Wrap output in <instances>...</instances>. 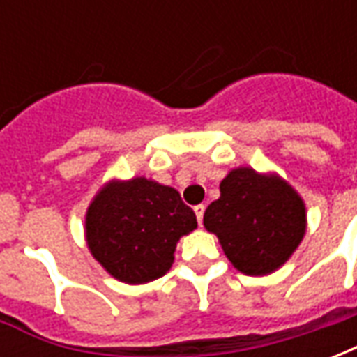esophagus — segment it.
<instances>
[{"label": "esophagus", "mask_w": 357, "mask_h": 357, "mask_svg": "<svg viewBox=\"0 0 357 357\" xmlns=\"http://www.w3.org/2000/svg\"><path fill=\"white\" fill-rule=\"evenodd\" d=\"M193 210H195V216H197V222H199V224H202V216H204V204H197Z\"/></svg>", "instance_id": "34e87169"}]
</instances>
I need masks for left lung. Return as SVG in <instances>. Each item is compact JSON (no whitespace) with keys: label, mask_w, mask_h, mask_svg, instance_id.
Segmentation results:
<instances>
[{"label":"left lung","mask_w":357,"mask_h":357,"mask_svg":"<svg viewBox=\"0 0 357 357\" xmlns=\"http://www.w3.org/2000/svg\"><path fill=\"white\" fill-rule=\"evenodd\" d=\"M202 222L233 268L264 277L294 255L306 235L307 212L287 179L239 166L222 179L220 199L206 208Z\"/></svg>","instance_id":"obj_1"}]
</instances>
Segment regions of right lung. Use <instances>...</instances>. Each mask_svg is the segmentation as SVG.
<instances>
[{"label":"right lung","mask_w":357,"mask_h":357,"mask_svg":"<svg viewBox=\"0 0 357 357\" xmlns=\"http://www.w3.org/2000/svg\"><path fill=\"white\" fill-rule=\"evenodd\" d=\"M197 229V216L179 193L143 176L110 179L86 212L91 256L116 281L143 284L170 271L183 235Z\"/></svg>","instance_id":"obj_1"}]
</instances>
